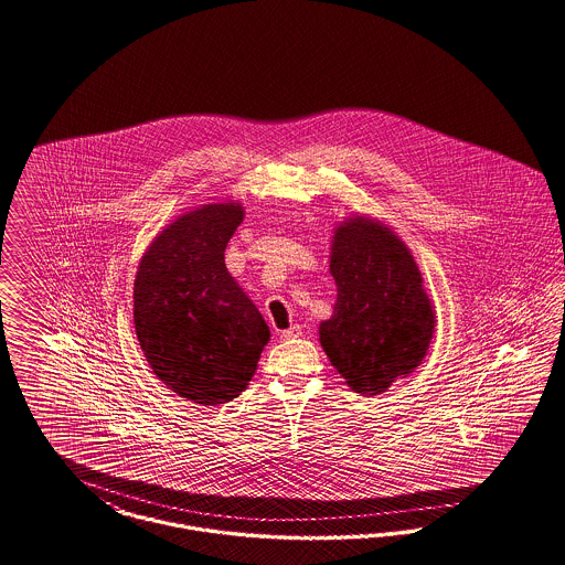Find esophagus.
<instances>
[{"label":"esophagus","mask_w":565,"mask_h":565,"mask_svg":"<svg viewBox=\"0 0 565 565\" xmlns=\"http://www.w3.org/2000/svg\"><path fill=\"white\" fill-rule=\"evenodd\" d=\"M299 335H301V327L299 324L289 327L287 331H280V340H294V338H299Z\"/></svg>","instance_id":"34e87169"}]
</instances>
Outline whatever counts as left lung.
Returning a JSON list of instances; mask_svg holds the SVG:
<instances>
[{
	"label": "left lung",
	"instance_id": "1",
	"mask_svg": "<svg viewBox=\"0 0 565 565\" xmlns=\"http://www.w3.org/2000/svg\"><path fill=\"white\" fill-rule=\"evenodd\" d=\"M329 271L338 299L320 345L354 393H386L419 367L435 335L416 259L388 225L352 215L333 230Z\"/></svg>",
	"mask_w": 565,
	"mask_h": 565
}]
</instances>
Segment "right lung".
I'll use <instances>...</instances> for the list:
<instances>
[{
    "label": "right lung",
    "instance_id": "obj_1",
    "mask_svg": "<svg viewBox=\"0 0 565 565\" xmlns=\"http://www.w3.org/2000/svg\"><path fill=\"white\" fill-rule=\"evenodd\" d=\"M241 202H209L169 223L143 253L132 291L137 340L167 388L202 407L245 391L270 329L225 268Z\"/></svg>",
    "mask_w": 565,
    "mask_h": 565
}]
</instances>
